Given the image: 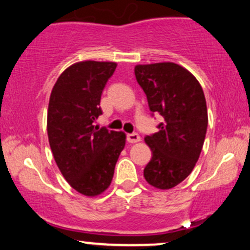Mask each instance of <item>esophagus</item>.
I'll use <instances>...</instances> for the list:
<instances>
[{
  "label": "esophagus",
  "mask_w": 250,
  "mask_h": 250,
  "mask_svg": "<svg viewBox=\"0 0 250 250\" xmlns=\"http://www.w3.org/2000/svg\"><path fill=\"white\" fill-rule=\"evenodd\" d=\"M126 139H127L128 143L134 144V143L140 142V136L138 133H130L126 136Z\"/></svg>",
  "instance_id": "obj_1"
}]
</instances>
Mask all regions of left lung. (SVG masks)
Here are the masks:
<instances>
[{
	"instance_id": "8db88e82",
	"label": "left lung",
	"mask_w": 250,
	"mask_h": 250,
	"mask_svg": "<svg viewBox=\"0 0 250 250\" xmlns=\"http://www.w3.org/2000/svg\"><path fill=\"white\" fill-rule=\"evenodd\" d=\"M134 75L152 116L164 118L159 131L145 137L152 159L144 177L157 188L169 189L188 177L201 153L208 125L204 91L192 73L169 62L137 65Z\"/></svg>"
}]
</instances>
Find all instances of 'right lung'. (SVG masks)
Here are the masks:
<instances>
[{
    "label": "right lung",
    "instance_id": "obj_1",
    "mask_svg": "<svg viewBox=\"0 0 250 250\" xmlns=\"http://www.w3.org/2000/svg\"><path fill=\"white\" fill-rule=\"evenodd\" d=\"M117 64L79 62L56 82L48 110V137L58 168L72 188L101 194L112 181L125 146L124 132L93 125L103 113L101 97Z\"/></svg>",
    "mask_w": 250,
    "mask_h": 250
}]
</instances>
